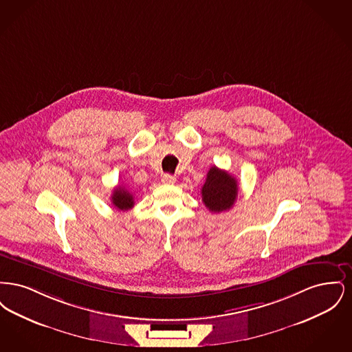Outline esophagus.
Returning a JSON list of instances; mask_svg holds the SVG:
<instances>
[{
    "instance_id": "obj_1",
    "label": "esophagus",
    "mask_w": 352,
    "mask_h": 352,
    "mask_svg": "<svg viewBox=\"0 0 352 352\" xmlns=\"http://www.w3.org/2000/svg\"><path fill=\"white\" fill-rule=\"evenodd\" d=\"M175 182H177V178L173 177V175H170V174H165V175L162 177V184H174Z\"/></svg>"
}]
</instances>
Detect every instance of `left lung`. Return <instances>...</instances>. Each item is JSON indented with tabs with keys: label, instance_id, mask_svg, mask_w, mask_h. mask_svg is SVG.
<instances>
[{
	"label": "left lung",
	"instance_id": "obj_1",
	"mask_svg": "<svg viewBox=\"0 0 352 352\" xmlns=\"http://www.w3.org/2000/svg\"><path fill=\"white\" fill-rule=\"evenodd\" d=\"M237 181L228 171L212 166L201 187V201L211 212L227 211L237 198Z\"/></svg>",
	"mask_w": 352,
	"mask_h": 352
}]
</instances>
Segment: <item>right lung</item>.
<instances>
[{
	"label": "right lung",
	"instance_id": "add662e5",
	"mask_svg": "<svg viewBox=\"0 0 352 352\" xmlns=\"http://www.w3.org/2000/svg\"><path fill=\"white\" fill-rule=\"evenodd\" d=\"M112 204L118 211H128L134 206V198L132 192L125 186H118L112 194Z\"/></svg>",
	"mask_w": 352,
	"mask_h": 352
}]
</instances>
